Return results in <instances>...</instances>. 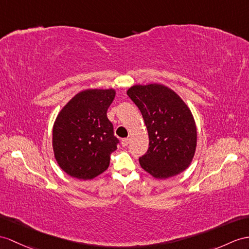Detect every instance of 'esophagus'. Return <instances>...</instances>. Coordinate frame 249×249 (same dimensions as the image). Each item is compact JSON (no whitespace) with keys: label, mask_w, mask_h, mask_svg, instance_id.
<instances>
[{"label":"esophagus","mask_w":249,"mask_h":249,"mask_svg":"<svg viewBox=\"0 0 249 249\" xmlns=\"http://www.w3.org/2000/svg\"><path fill=\"white\" fill-rule=\"evenodd\" d=\"M129 142H130V138H123V139H121V144H123L124 147L128 145Z\"/></svg>","instance_id":"obj_1"}]
</instances>
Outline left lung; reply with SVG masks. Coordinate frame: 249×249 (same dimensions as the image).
I'll return each instance as SVG.
<instances>
[{
	"label": "left lung",
	"instance_id": "8db88e82",
	"mask_svg": "<svg viewBox=\"0 0 249 249\" xmlns=\"http://www.w3.org/2000/svg\"><path fill=\"white\" fill-rule=\"evenodd\" d=\"M126 94L141 111L149 134V149L139 157L142 168L156 178L186 170L196 148V126L189 107L161 84L134 86Z\"/></svg>",
	"mask_w": 249,
	"mask_h": 249
}]
</instances>
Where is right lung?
Listing matches in <instances>:
<instances>
[{"mask_svg": "<svg viewBox=\"0 0 249 249\" xmlns=\"http://www.w3.org/2000/svg\"><path fill=\"white\" fill-rule=\"evenodd\" d=\"M115 90L86 89L59 113L53 129V148L60 168L72 178L90 179L106 171L119 139L107 117Z\"/></svg>", "mask_w": 249, "mask_h": 249, "instance_id": "add662e5", "label": "right lung"}]
</instances>
